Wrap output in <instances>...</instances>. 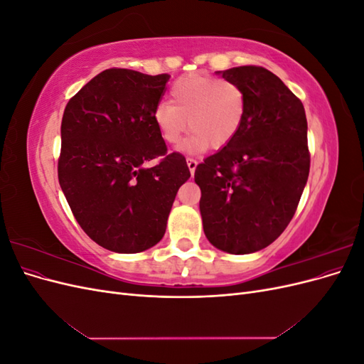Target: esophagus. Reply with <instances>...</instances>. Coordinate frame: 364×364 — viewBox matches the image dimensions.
<instances>
[{"label":"esophagus","instance_id":"esophagus-1","mask_svg":"<svg viewBox=\"0 0 364 364\" xmlns=\"http://www.w3.org/2000/svg\"><path fill=\"white\" fill-rule=\"evenodd\" d=\"M186 164H188L190 173H191V174H194L196 167H197V161H196V159H193V158H186Z\"/></svg>","mask_w":364,"mask_h":364}]
</instances>
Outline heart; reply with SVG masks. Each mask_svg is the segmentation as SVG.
Returning <instances> with one entry per match:
<instances>
[{"mask_svg": "<svg viewBox=\"0 0 364 364\" xmlns=\"http://www.w3.org/2000/svg\"><path fill=\"white\" fill-rule=\"evenodd\" d=\"M170 102L171 105L159 103L155 107L153 121L168 146L178 144L190 127L193 134L181 146L185 153L202 151L208 146L225 147L237 135L246 112V95L237 83L203 74L176 80L170 90Z\"/></svg>", "mask_w": 364, "mask_h": 364, "instance_id": "b5f03b06", "label": "heart"}]
</instances>
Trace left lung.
Wrapping results in <instances>:
<instances>
[{
    "label": "left lung",
    "instance_id": "1",
    "mask_svg": "<svg viewBox=\"0 0 364 364\" xmlns=\"http://www.w3.org/2000/svg\"><path fill=\"white\" fill-rule=\"evenodd\" d=\"M246 95L232 141L197 165L205 235L217 249L246 255L272 245L293 218L310 173L302 102L262 67L218 71Z\"/></svg>",
    "mask_w": 364,
    "mask_h": 364
}]
</instances>
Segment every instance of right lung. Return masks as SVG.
I'll return each mask as SVG.
<instances>
[{
  "instance_id": "right-lung-1",
  "label": "right lung",
  "mask_w": 364,
  "mask_h": 364,
  "mask_svg": "<svg viewBox=\"0 0 364 364\" xmlns=\"http://www.w3.org/2000/svg\"><path fill=\"white\" fill-rule=\"evenodd\" d=\"M168 74L111 68L95 75L65 107L59 183L86 235L118 253L158 245L190 170L167 153L153 121ZM159 159L153 168L145 164Z\"/></svg>"
}]
</instances>
